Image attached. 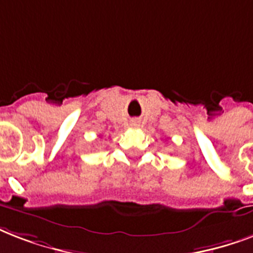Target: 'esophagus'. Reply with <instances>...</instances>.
<instances>
[{
    "mask_svg": "<svg viewBox=\"0 0 253 253\" xmlns=\"http://www.w3.org/2000/svg\"><path fill=\"white\" fill-rule=\"evenodd\" d=\"M130 125H132V126H138V125H140V120H138V119H132V120H130Z\"/></svg>",
    "mask_w": 253,
    "mask_h": 253,
    "instance_id": "obj_1",
    "label": "esophagus"
}]
</instances>
